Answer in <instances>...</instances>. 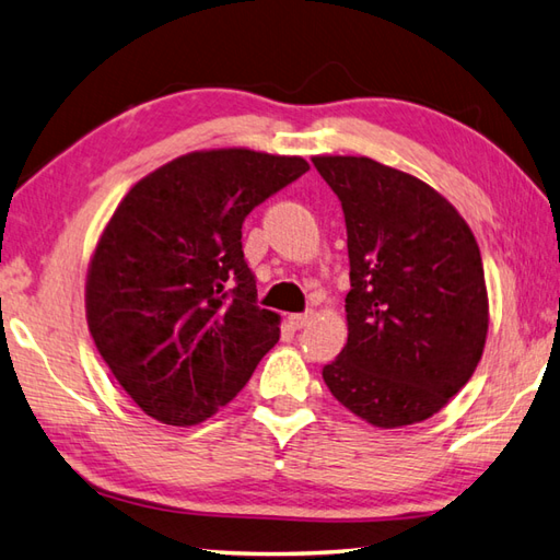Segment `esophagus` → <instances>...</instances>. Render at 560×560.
I'll use <instances>...</instances> for the list:
<instances>
[{"mask_svg": "<svg viewBox=\"0 0 560 560\" xmlns=\"http://www.w3.org/2000/svg\"><path fill=\"white\" fill-rule=\"evenodd\" d=\"M313 319V313H295V315H289V325L293 329H303L305 325H311Z\"/></svg>", "mask_w": 560, "mask_h": 560, "instance_id": "34e87169", "label": "esophagus"}]
</instances>
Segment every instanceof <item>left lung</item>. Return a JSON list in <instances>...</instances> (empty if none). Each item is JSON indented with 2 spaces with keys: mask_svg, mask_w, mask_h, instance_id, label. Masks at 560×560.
<instances>
[{
  "mask_svg": "<svg viewBox=\"0 0 560 560\" xmlns=\"http://www.w3.org/2000/svg\"><path fill=\"white\" fill-rule=\"evenodd\" d=\"M347 221L349 339L323 377L377 428L431 419L469 383L489 331L474 233L419 177L365 156H315Z\"/></svg>",
  "mask_w": 560,
  "mask_h": 560,
  "instance_id": "1",
  "label": "left lung"
}]
</instances>
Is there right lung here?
Masks as SVG:
<instances>
[{
  "mask_svg": "<svg viewBox=\"0 0 560 560\" xmlns=\"http://www.w3.org/2000/svg\"><path fill=\"white\" fill-rule=\"evenodd\" d=\"M307 168L301 156L195 151L115 209L91 259L86 317L103 361L151 419H209L279 341V315L257 305L243 221Z\"/></svg>",
  "mask_w": 560,
  "mask_h": 560,
  "instance_id": "obj_1",
  "label": "right lung"
}]
</instances>
